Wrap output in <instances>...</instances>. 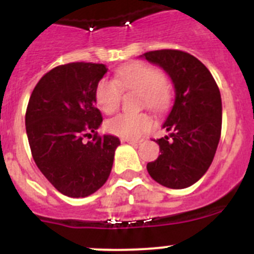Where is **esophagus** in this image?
<instances>
[{
	"instance_id": "esophagus-1",
	"label": "esophagus",
	"mask_w": 254,
	"mask_h": 254,
	"mask_svg": "<svg viewBox=\"0 0 254 254\" xmlns=\"http://www.w3.org/2000/svg\"><path fill=\"white\" fill-rule=\"evenodd\" d=\"M143 140L141 138H122V142H128L132 143V145H140Z\"/></svg>"
}]
</instances>
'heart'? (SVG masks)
<instances>
[{"instance_id":"heart-1","label":"heart","mask_w":254,"mask_h":254,"mask_svg":"<svg viewBox=\"0 0 254 254\" xmlns=\"http://www.w3.org/2000/svg\"><path fill=\"white\" fill-rule=\"evenodd\" d=\"M141 93V104L161 112L169 103V90L160 69L146 64H132L118 69L114 81L103 78L95 89L96 104L105 114L118 111L122 91ZM154 120L147 113H122L108 121L111 133L122 138H137L152 128Z\"/></svg>"}]
</instances>
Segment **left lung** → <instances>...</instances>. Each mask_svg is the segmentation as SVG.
Masks as SVG:
<instances>
[{"instance_id":"obj_1","label":"left lung","mask_w":254,"mask_h":254,"mask_svg":"<svg viewBox=\"0 0 254 254\" xmlns=\"http://www.w3.org/2000/svg\"><path fill=\"white\" fill-rule=\"evenodd\" d=\"M170 76L176 100L156 140L159 158L147 164L150 177L161 186L182 190L194 185L214 160L221 134V96L207 67L187 52L160 49L142 55Z\"/></svg>"}]
</instances>
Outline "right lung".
I'll use <instances>...</instances> for the list:
<instances>
[{"instance_id": "obj_1", "label": "right lung", "mask_w": 254, "mask_h": 254, "mask_svg": "<svg viewBox=\"0 0 254 254\" xmlns=\"http://www.w3.org/2000/svg\"><path fill=\"white\" fill-rule=\"evenodd\" d=\"M108 68L103 64L72 62L52 68L31 93L26 134L37 167L64 196L86 197L111 174L120 138L99 136L103 122L95 89ZM93 140L84 141V137Z\"/></svg>"}]
</instances>
